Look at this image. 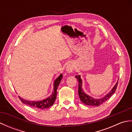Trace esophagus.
<instances>
[{
    "mask_svg": "<svg viewBox=\"0 0 132 132\" xmlns=\"http://www.w3.org/2000/svg\"><path fill=\"white\" fill-rule=\"evenodd\" d=\"M74 68L73 64L71 63L69 64L66 67V71L68 72H72V71L74 70Z\"/></svg>",
    "mask_w": 132,
    "mask_h": 132,
    "instance_id": "34e87169",
    "label": "esophagus"
}]
</instances>
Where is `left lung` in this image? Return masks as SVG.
<instances>
[{
	"instance_id": "left-lung-1",
	"label": "left lung",
	"mask_w": 132,
	"mask_h": 132,
	"mask_svg": "<svg viewBox=\"0 0 132 132\" xmlns=\"http://www.w3.org/2000/svg\"><path fill=\"white\" fill-rule=\"evenodd\" d=\"M75 77H76L78 81V85H79V86H78V94H79L80 100L82 101V103L87 105L99 106L101 104H102L103 103H104L108 99H109V97H110L113 94L114 92L116 91L117 85H118V82H117L115 86L113 87V88L112 89L111 91L104 97L102 98V99H95L94 98H92V97L86 94L82 90V80L81 79L80 75H77V76H75Z\"/></svg>"
}]
</instances>
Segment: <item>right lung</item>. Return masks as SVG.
Wrapping results in <instances>:
<instances>
[{
	"instance_id": "1",
	"label": "right lung",
	"mask_w": 132,
	"mask_h": 132,
	"mask_svg": "<svg viewBox=\"0 0 132 132\" xmlns=\"http://www.w3.org/2000/svg\"><path fill=\"white\" fill-rule=\"evenodd\" d=\"M62 78V74H61L55 80L54 84V91L53 92L51 96L46 99L42 101H38V102H34V101L32 102V101H28L23 99V98L20 96H19V99L21 101L22 103H23L25 104L29 105L30 106H32V107L40 109L48 108L50 106H52L55 102L56 97H57V90Z\"/></svg>"
}]
</instances>
